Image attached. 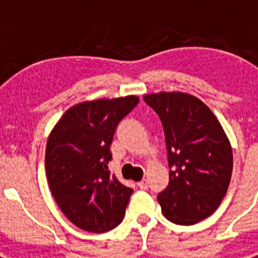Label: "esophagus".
Wrapping results in <instances>:
<instances>
[{
  "label": "esophagus",
  "instance_id": "obj_1",
  "mask_svg": "<svg viewBox=\"0 0 258 258\" xmlns=\"http://www.w3.org/2000/svg\"><path fill=\"white\" fill-rule=\"evenodd\" d=\"M137 184H138V187L142 188V190H146V188L149 187V184H147V181H146V179H142V181L138 182Z\"/></svg>",
  "mask_w": 258,
  "mask_h": 258
}]
</instances>
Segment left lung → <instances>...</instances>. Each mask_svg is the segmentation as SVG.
I'll return each mask as SVG.
<instances>
[{
	"mask_svg": "<svg viewBox=\"0 0 258 258\" xmlns=\"http://www.w3.org/2000/svg\"><path fill=\"white\" fill-rule=\"evenodd\" d=\"M165 134L169 183L159 194L165 218L195 225L222 202L232 172V149L218 118L199 98L182 92L146 94Z\"/></svg>",
	"mask_w": 258,
	"mask_h": 258,
	"instance_id": "1",
	"label": "left lung"
}]
</instances>
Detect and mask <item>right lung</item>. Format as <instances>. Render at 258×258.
<instances>
[{"instance_id":"obj_1","label":"right lung","mask_w":258,"mask_h":258,"mask_svg":"<svg viewBox=\"0 0 258 258\" xmlns=\"http://www.w3.org/2000/svg\"><path fill=\"white\" fill-rule=\"evenodd\" d=\"M138 102L136 95H126L75 104L47 138L50 191L66 217L81 230L106 232L124 218L133 190L109 173V146L118 122Z\"/></svg>"}]
</instances>
